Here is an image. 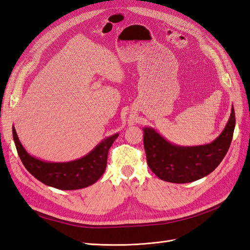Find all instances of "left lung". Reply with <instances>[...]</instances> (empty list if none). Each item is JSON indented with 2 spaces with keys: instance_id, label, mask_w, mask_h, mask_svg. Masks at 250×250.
<instances>
[{
  "instance_id": "obj_1",
  "label": "left lung",
  "mask_w": 250,
  "mask_h": 250,
  "mask_svg": "<svg viewBox=\"0 0 250 250\" xmlns=\"http://www.w3.org/2000/svg\"><path fill=\"white\" fill-rule=\"evenodd\" d=\"M236 125L234 109L221 134L210 144L193 147L173 145L150 127L144 129L147 164L162 180L174 184L192 183L208 175L222 162L232 140Z\"/></svg>"
}]
</instances>
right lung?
<instances>
[{"label": "right lung", "instance_id": "right-lung-1", "mask_svg": "<svg viewBox=\"0 0 250 250\" xmlns=\"http://www.w3.org/2000/svg\"><path fill=\"white\" fill-rule=\"evenodd\" d=\"M12 134L19 156L25 168L42 184L58 190H78L95 184L106 169L108 150L119 137L116 133L103 140L87 155L79 160L50 163L30 155L21 144L14 127H12Z\"/></svg>", "mask_w": 250, "mask_h": 250}]
</instances>
